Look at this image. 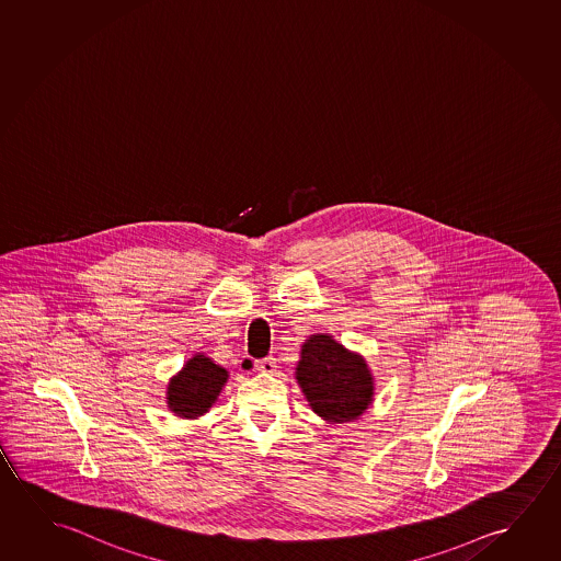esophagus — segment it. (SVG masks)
I'll return each instance as SVG.
<instances>
[{"instance_id": "1", "label": "esophagus", "mask_w": 561, "mask_h": 561, "mask_svg": "<svg viewBox=\"0 0 561 561\" xmlns=\"http://www.w3.org/2000/svg\"><path fill=\"white\" fill-rule=\"evenodd\" d=\"M254 367H256V371L272 373L276 369V357H274V355H267L264 359H259Z\"/></svg>"}]
</instances>
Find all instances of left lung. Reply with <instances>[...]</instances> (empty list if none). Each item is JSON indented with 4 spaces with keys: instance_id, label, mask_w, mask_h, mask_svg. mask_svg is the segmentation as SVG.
<instances>
[{
    "instance_id": "left-lung-1",
    "label": "left lung",
    "mask_w": 561,
    "mask_h": 561,
    "mask_svg": "<svg viewBox=\"0 0 561 561\" xmlns=\"http://www.w3.org/2000/svg\"><path fill=\"white\" fill-rule=\"evenodd\" d=\"M297 382L312 410L328 422H352L371 404L373 380L365 362L324 334L302 345Z\"/></svg>"
}]
</instances>
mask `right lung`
Returning a JSON list of instances; mask_svg holds the SVG:
<instances>
[{
    "mask_svg": "<svg viewBox=\"0 0 561 561\" xmlns=\"http://www.w3.org/2000/svg\"><path fill=\"white\" fill-rule=\"evenodd\" d=\"M227 380V371L211 362L206 355L192 357L169 385V408L181 417H198L206 414L216 402L221 387Z\"/></svg>",
    "mask_w": 561,
    "mask_h": 561,
    "instance_id": "add662e5",
    "label": "right lung"
}]
</instances>
